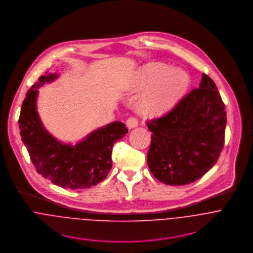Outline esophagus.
<instances>
[{
  "label": "esophagus",
  "instance_id": "1",
  "mask_svg": "<svg viewBox=\"0 0 253 253\" xmlns=\"http://www.w3.org/2000/svg\"><path fill=\"white\" fill-rule=\"evenodd\" d=\"M126 124L129 129H133V128L137 127L139 123H138V119L136 117H129L126 121Z\"/></svg>",
  "mask_w": 253,
  "mask_h": 253
}]
</instances>
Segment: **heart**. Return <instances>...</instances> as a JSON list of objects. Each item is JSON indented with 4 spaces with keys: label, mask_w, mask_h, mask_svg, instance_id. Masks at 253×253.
I'll use <instances>...</instances> for the list:
<instances>
[{
    "label": "heart",
    "mask_w": 253,
    "mask_h": 253,
    "mask_svg": "<svg viewBox=\"0 0 253 253\" xmlns=\"http://www.w3.org/2000/svg\"><path fill=\"white\" fill-rule=\"evenodd\" d=\"M168 71V67L163 65H150L140 71L135 87L141 89L154 85L140 99L141 113L151 116L168 113L186 92L189 85L187 74L181 70Z\"/></svg>",
    "instance_id": "obj_1"
}]
</instances>
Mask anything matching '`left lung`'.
Here are the masks:
<instances>
[{
    "label": "left lung",
    "instance_id": "obj_1",
    "mask_svg": "<svg viewBox=\"0 0 253 253\" xmlns=\"http://www.w3.org/2000/svg\"><path fill=\"white\" fill-rule=\"evenodd\" d=\"M224 103L213 81L203 74L199 88L184 96L167 114L149 120L147 164L169 185L198 180L217 162L224 144Z\"/></svg>",
    "mask_w": 253,
    "mask_h": 253
}]
</instances>
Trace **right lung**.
<instances>
[{
  "instance_id": "1",
  "label": "right lung",
  "mask_w": 253,
  "mask_h": 253,
  "mask_svg": "<svg viewBox=\"0 0 253 253\" xmlns=\"http://www.w3.org/2000/svg\"><path fill=\"white\" fill-rule=\"evenodd\" d=\"M56 74L42 76L23 101L19 116L20 136L37 171L53 184L70 189H84L103 181L113 166V143L128 129L115 121L93 131L79 143H62L43 127L37 112L38 88L53 82Z\"/></svg>"
}]
</instances>
